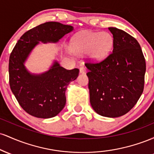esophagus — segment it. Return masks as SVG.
<instances>
[{
    "mask_svg": "<svg viewBox=\"0 0 154 154\" xmlns=\"http://www.w3.org/2000/svg\"><path fill=\"white\" fill-rule=\"evenodd\" d=\"M86 72H87V69H86L85 67L82 66V67H80V68H79V72H80L81 74H85Z\"/></svg>",
    "mask_w": 154,
    "mask_h": 154,
    "instance_id": "1",
    "label": "esophagus"
}]
</instances>
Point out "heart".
<instances>
[{
    "instance_id": "1",
    "label": "heart",
    "mask_w": 154,
    "mask_h": 154,
    "mask_svg": "<svg viewBox=\"0 0 154 154\" xmlns=\"http://www.w3.org/2000/svg\"><path fill=\"white\" fill-rule=\"evenodd\" d=\"M112 38L106 32H86L78 35L72 43V51L83 55L90 53L95 59H103L111 50Z\"/></svg>"
}]
</instances>
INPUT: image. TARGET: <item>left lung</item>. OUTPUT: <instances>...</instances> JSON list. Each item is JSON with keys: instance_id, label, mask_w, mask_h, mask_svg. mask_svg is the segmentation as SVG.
<instances>
[{"instance_id": "obj_1", "label": "left lung", "mask_w": 154, "mask_h": 154, "mask_svg": "<svg viewBox=\"0 0 154 154\" xmlns=\"http://www.w3.org/2000/svg\"><path fill=\"white\" fill-rule=\"evenodd\" d=\"M113 51L99 63H85L89 70L90 101L95 112L119 117L137 103L144 88L146 60L138 42L126 32L109 27Z\"/></svg>"}]
</instances>
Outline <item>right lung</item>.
Instances as JSON below:
<instances>
[{
	"label": "right lung",
	"instance_id": "obj_1",
	"mask_svg": "<svg viewBox=\"0 0 154 154\" xmlns=\"http://www.w3.org/2000/svg\"><path fill=\"white\" fill-rule=\"evenodd\" d=\"M73 26L48 22L29 29L21 37L9 57L8 72L11 90L21 107L38 118L54 117L66 104V88L77 79L78 69L67 70L55 61L50 69L41 75L29 73L24 62L39 41L56 43Z\"/></svg>",
	"mask_w": 154,
	"mask_h": 154
}]
</instances>
